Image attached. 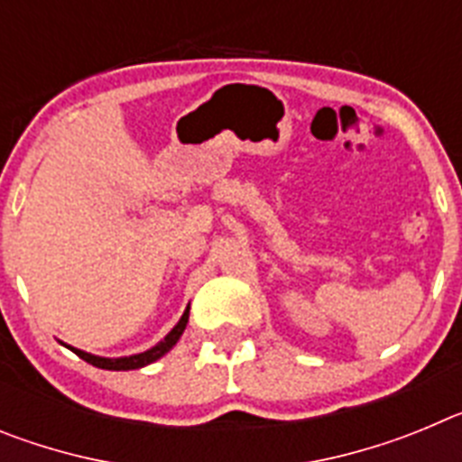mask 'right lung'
I'll return each mask as SVG.
<instances>
[{
    "label": "right lung",
    "mask_w": 462,
    "mask_h": 462,
    "mask_svg": "<svg viewBox=\"0 0 462 462\" xmlns=\"http://www.w3.org/2000/svg\"><path fill=\"white\" fill-rule=\"evenodd\" d=\"M187 321H189V308L185 310V314L180 317V321L173 326V330H171L169 336L164 337L162 342H157V345L152 346V349H148V352L143 354H134V356H122V358H104V356H94V354H88L83 352V349H76V346H69L76 356H80L83 361L92 363L94 368H101V370H136V368H143V365H150V363H154L157 358L164 356L166 352H171L175 346V342L180 340L182 330H185Z\"/></svg>",
    "instance_id": "right-lung-1"
}]
</instances>
